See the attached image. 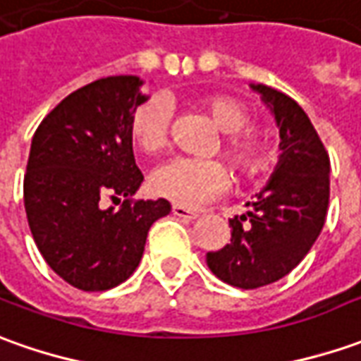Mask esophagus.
I'll list each match as a JSON object with an SVG mask.
<instances>
[{"instance_id":"1","label":"esophagus","mask_w":361,"mask_h":361,"mask_svg":"<svg viewBox=\"0 0 361 361\" xmlns=\"http://www.w3.org/2000/svg\"><path fill=\"white\" fill-rule=\"evenodd\" d=\"M171 213H173L176 217H181V219H190V221H193V219H197V217H200V213L197 212H190V209L180 207V205H173V207H171Z\"/></svg>"}]
</instances>
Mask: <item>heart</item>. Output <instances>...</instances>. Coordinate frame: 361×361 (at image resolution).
I'll use <instances>...</instances> for the list:
<instances>
[{
	"mask_svg": "<svg viewBox=\"0 0 361 361\" xmlns=\"http://www.w3.org/2000/svg\"><path fill=\"white\" fill-rule=\"evenodd\" d=\"M193 104L203 110L215 126L225 132L223 154L245 180L255 178L269 164V146L261 136L245 130L251 114L245 104L227 94H201ZM171 110L161 97H148L132 110L128 120L130 142L146 156H156L170 142ZM229 171L217 160L176 158L160 166L149 178V191L180 207H200L229 188Z\"/></svg>",
	"mask_w": 361,
	"mask_h": 361,
	"instance_id": "b5f03b06",
	"label": "heart"
}]
</instances>
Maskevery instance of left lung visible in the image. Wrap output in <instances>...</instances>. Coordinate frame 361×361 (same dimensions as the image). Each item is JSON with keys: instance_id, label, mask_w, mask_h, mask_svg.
Instances as JSON below:
<instances>
[{"instance_id": "left-lung-1", "label": "left lung", "mask_w": 361, "mask_h": 361, "mask_svg": "<svg viewBox=\"0 0 361 361\" xmlns=\"http://www.w3.org/2000/svg\"><path fill=\"white\" fill-rule=\"evenodd\" d=\"M271 109L283 149L276 170L247 215L229 219L231 243L207 252V267L223 283L259 288L276 283L306 257L322 231L330 200V158L310 118L293 98L251 85Z\"/></svg>"}]
</instances>
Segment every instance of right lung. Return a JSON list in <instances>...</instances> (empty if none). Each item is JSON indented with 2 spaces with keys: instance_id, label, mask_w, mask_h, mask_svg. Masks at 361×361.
Instances as JSON below:
<instances>
[{
  "instance_id": "obj_1",
  "label": "right lung",
  "mask_w": 361,
  "mask_h": 361,
  "mask_svg": "<svg viewBox=\"0 0 361 361\" xmlns=\"http://www.w3.org/2000/svg\"><path fill=\"white\" fill-rule=\"evenodd\" d=\"M134 75L98 78L47 114L31 140L23 180L29 229L39 252L75 288L97 293L136 271L166 200L130 201L144 180L128 120L144 100ZM110 197L118 210H104Z\"/></svg>"
}]
</instances>
